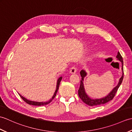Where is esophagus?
Instances as JSON below:
<instances>
[{
  "instance_id": "1",
  "label": "esophagus",
  "mask_w": 132,
  "mask_h": 132,
  "mask_svg": "<svg viewBox=\"0 0 132 132\" xmlns=\"http://www.w3.org/2000/svg\"><path fill=\"white\" fill-rule=\"evenodd\" d=\"M76 72H77V68H75V66L72 67V68H71L70 70V72L71 74H75Z\"/></svg>"
}]
</instances>
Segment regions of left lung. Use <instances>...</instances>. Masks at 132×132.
<instances>
[{
	"label": "left lung",
	"instance_id": "1",
	"mask_svg": "<svg viewBox=\"0 0 132 132\" xmlns=\"http://www.w3.org/2000/svg\"><path fill=\"white\" fill-rule=\"evenodd\" d=\"M116 58L117 60H119L122 63V74L121 77L120 78L119 80V82L118 83V85H117L115 87H114L112 90L110 92H109L108 95H106V96L104 97L103 98H100V99H91V98L89 97L87 94L86 93L85 88H84V85H83V80H84V78H85L87 75V72L85 70H82L80 72V74L81 77H82V80H80V87L78 89V95H79V97L80 98L83 102L86 103V104H87L89 106H95V105H99L101 104H105L107 102H109L113 99L114 96H115V94L117 91V89L119 88L120 86L121 85V84L122 82L123 78H124V70H123V60L122 56L120 54V52H118L117 53V55L116 56Z\"/></svg>",
	"mask_w": 132,
	"mask_h": 132
}]
</instances>
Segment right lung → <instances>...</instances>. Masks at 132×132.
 <instances>
[{
  "label": "right lung",
  "mask_w": 132,
  "mask_h": 132,
  "mask_svg": "<svg viewBox=\"0 0 132 132\" xmlns=\"http://www.w3.org/2000/svg\"><path fill=\"white\" fill-rule=\"evenodd\" d=\"M62 77H60L58 78V79L57 80V86H56V89H55V91L54 92V95H53V97H52V99L49 100V101H47V102H34V101H31V100H28L27 99H26V98H25L24 97H23V96H21V95L20 94L19 95H20V96L21 97V98L22 99H23L25 102L27 103V104H28L29 105H37V106H41V105H47L48 104H49L50 102H52V101L53 100V99H54V98L55 97V96H56V94H57V92L58 90L59 89V86H60V82L62 80Z\"/></svg>",
  "instance_id": "add662e5"
}]
</instances>
